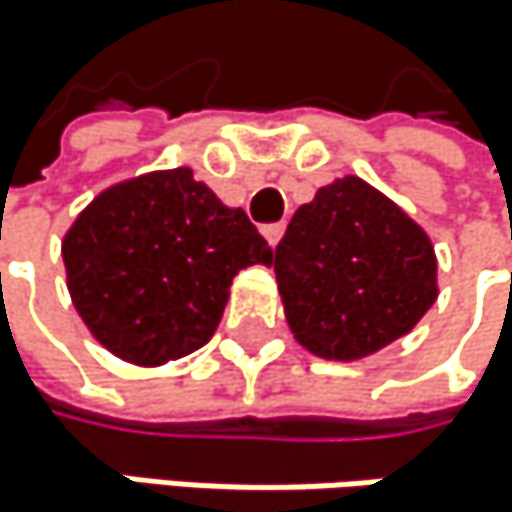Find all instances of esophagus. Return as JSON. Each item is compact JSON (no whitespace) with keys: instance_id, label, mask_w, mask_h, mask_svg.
Here are the masks:
<instances>
[{"instance_id":"34e87169","label":"esophagus","mask_w":512,"mask_h":512,"mask_svg":"<svg viewBox=\"0 0 512 512\" xmlns=\"http://www.w3.org/2000/svg\"><path fill=\"white\" fill-rule=\"evenodd\" d=\"M261 233L267 236V242H270V245H276V242L282 239V233H285V224H282V221H279V224H267Z\"/></svg>"}]
</instances>
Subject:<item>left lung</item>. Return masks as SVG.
Masks as SVG:
<instances>
[{
	"mask_svg": "<svg viewBox=\"0 0 512 512\" xmlns=\"http://www.w3.org/2000/svg\"><path fill=\"white\" fill-rule=\"evenodd\" d=\"M294 340L324 361H361L407 337L437 300L428 233L358 175L303 203L273 254Z\"/></svg>",
	"mask_w": 512,
	"mask_h": 512,
	"instance_id": "1",
	"label": "left lung"
}]
</instances>
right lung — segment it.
<instances>
[{"label":"right lung","instance_id":"add662e5","mask_svg":"<svg viewBox=\"0 0 512 512\" xmlns=\"http://www.w3.org/2000/svg\"><path fill=\"white\" fill-rule=\"evenodd\" d=\"M72 303L121 361L160 367L206 346L233 276L273 264L242 209L224 206L188 166L105 188L63 236Z\"/></svg>","mask_w":512,"mask_h":512}]
</instances>
